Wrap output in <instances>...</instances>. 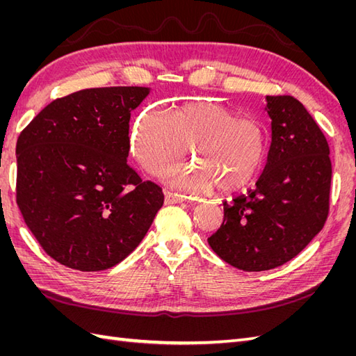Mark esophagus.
<instances>
[{
  "instance_id": "34e87169",
  "label": "esophagus",
  "mask_w": 356,
  "mask_h": 356,
  "mask_svg": "<svg viewBox=\"0 0 356 356\" xmlns=\"http://www.w3.org/2000/svg\"><path fill=\"white\" fill-rule=\"evenodd\" d=\"M186 200V196L179 195V193H172V191H165V202L166 203H181Z\"/></svg>"
}]
</instances>
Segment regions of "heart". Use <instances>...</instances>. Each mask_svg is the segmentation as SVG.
Returning a JSON list of instances; mask_svg holds the SVG:
<instances>
[{"mask_svg": "<svg viewBox=\"0 0 356 356\" xmlns=\"http://www.w3.org/2000/svg\"><path fill=\"white\" fill-rule=\"evenodd\" d=\"M266 131L255 118L238 117L212 101L182 105L169 113L148 111L136 122L132 149L149 174L160 175L184 161L188 149L196 166L168 174L174 187L221 193L243 188L257 177L266 157Z\"/></svg>", "mask_w": 356, "mask_h": 356, "instance_id": "heart-1", "label": "heart"}]
</instances>
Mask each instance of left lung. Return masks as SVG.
I'll return each instance as SVG.
<instances>
[{
	"instance_id": "obj_1",
	"label": "left lung",
	"mask_w": 356,
	"mask_h": 356,
	"mask_svg": "<svg viewBox=\"0 0 356 356\" xmlns=\"http://www.w3.org/2000/svg\"><path fill=\"white\" fill-rule=\"evenodd\" d=\"M272 143L255 187L224 202V221L208 243L221 260L245 272L293 260L328 217L330 147L305 105L293 96H266Z\"/></svg>"
}]
</instances>
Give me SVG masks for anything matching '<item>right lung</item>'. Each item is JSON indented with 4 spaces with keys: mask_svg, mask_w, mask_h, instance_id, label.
Here are the masks:
<instances>
[{
    "mask_svg": "<svg viewBox=\"0 0 356 356\" xmlns=\"http://www.w3.org/2000/svg\"><path fill=\"white\" fill-rule=\"evenodd\" d=\"M148 88L84 89L50 102L20 134L17 207L42 250L81 272L110 268L141 243L161 188L127 165L129 120Z\"/></svg>",
    "mask_w": 356,
    "mask_h": 356,
    "instance_id": "1",
    "label": "right lung"
}]
</instances>
